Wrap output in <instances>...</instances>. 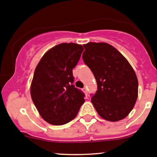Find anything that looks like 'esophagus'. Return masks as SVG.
<instances>
[{
  "mask_svg": "<svg viewBox=\"0 0 157 157\" xmlns=\"http://www.w3.org/2000/svg\"><path fill=\"white\" fill-rule=\"evenodd\" d=\"M82 91H83V92H84V93H85V94H86V95H87V94H88V91H87V88H86V87H84V88H83V89H82Z\"/></svg>",
  "mask_w": 157,
  "mask_h": 157,
  "instance_id": "obj_1",
  "label": "esophagus"
}]
</instances>
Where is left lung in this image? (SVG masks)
I'll return each mask as SVG.
<instances>
[{"mask_svg":"<svg viewBox=\"0 0 157 157\" xmlns=\"http://www.w3.org/2000/svg\"><path fill=\"white\" fill-rule=\"evenodd\" d=\"M82 59L94 76L98 90L91 101L101 117L110 121L128 115L138 97L137 77L124 56L104 42L83 45Z\"/></svg>","mask_w":157,"mask_h":157,"instance_id":"obj_1","label":"left lung"}]
</instances>
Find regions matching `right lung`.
I'll return each mask as SVG.
<instances>
[{
  "instance_id": "right-lung-1",
  "label": "right lung",
  "mask_w": 157,
  "mask_h": 157,
  "mask_svg": "<svg viewBox=\"0 0 157 157\" xmlns=\"http://www.w3.org/2000/svg\"><path fill=\"white\" fill-rule=\"evenodd\" d=\"M83 50L80 44L62 43L44 53L36 68L31 98L49 124L63 125L71 121L83 104L85 94L73 84L72 72Z\"/></svg>"
}]
</instances>
